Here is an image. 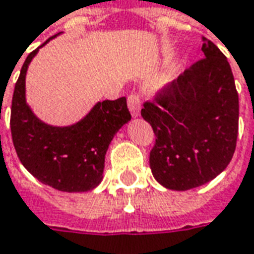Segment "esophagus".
<instances>
[{
	"label": "esophagus",
	"instance_id": "esophagus-1",
	"mask_svg": "<svg viewBox=\"0 0 254 254\" xmlns=\"http://www.w3.org/2000/svg\"><path fill=\"white\" fill-rule=\"evenodd\" d=\"M127 104H128V109L134 117H137L140 114V110H141V97L138 93H131L128 94L127 97Z\"/></svg>",
	"mask_w": 254,
	"mask_h": 254
}]
</instances>
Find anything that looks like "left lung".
I'll return each mask as SVG.
<instances>
[{
	"label": "left lung",
	"instance_id": "obj_1",
	"mask_svg": "<svg viewBox=\"0 0 254 254\" xmlns=\"http://www.w3.org/2000/svg\"><path fill=\"white\" fill-rule=\"evenodd\" d=\"M203 59L145 102L151 124L154 178L165 188L187 190L218 177L233 157L239 130V96L226 56L203 38Z\"/></svg>",
	"mask_w": 254,
	"mask_h": 254
}]
</instances>
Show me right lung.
Instances as JSON below:
<instances>
[{
  "label": "right lung",
  "mask_w": 254,
  "mask_h": 254,
  "mask_svg": "<svg viewBox=\"0 0 254 254\" xmlns=\"http://www.w3.org/2000/svg\"><path fill=\"white\" fill-rule=\"evenodd\" d=\"M38 51L39 48L26 56L15 83L11 106V134L15 151L22 165L36 180L55 190H90L102 181L104 157L114 134L131 119L127 100L120 97L99 102L83 120L69 127L45 124L25 102V74Z\"/></svg>",
  "instance_id": "add662e5"
}]
</instances>
